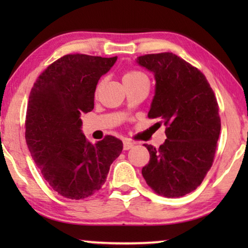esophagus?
I'll return each instance as SVG.
<instances>
[{"label":"esophagus","instance_id":"esophagus-1","mask_svg":"<svg viewBox=\"0 0 248 248\" xmlns=\"http://www.w3.org/2000/svg\"><path fill=\"white\" fill-rule=\"evenodd\" d=\"M133 147H134L133 142H131V141H124V142H123V148H124V150H130V149H132Z\"/></svg>","mask_w":248,"mask_h":248}]
</instances>
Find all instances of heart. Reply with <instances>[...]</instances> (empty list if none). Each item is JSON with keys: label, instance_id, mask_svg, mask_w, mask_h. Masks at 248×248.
Listing matches in <instances>:
<instances>
[{"label": "heart", "instance_id": "b5f03b06", "mask_svg": "<svg viewBox=\"0 0 248 248\" xmlns=\"http://www.w3.org/2000/svg\"><path fill=\"white\" fill-rule=\"evenodd\" d=\"M147 78L143 73L139 72V71H128L123 76V83L124 82H130V81H138V80H145ZM100 84H98L97 87V91L99 89Z\"/></svg>", "mask_w": 248, "mask_h": 248}]
</instances>
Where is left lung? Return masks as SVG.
I'll list each match as a JSON object with an SVG mask.
<instances>
[{
	"label": "left lung",
	"instance_id": "1",
	"mask_svg": "<svg viewBox=\"0 0 248 248\" xmlns=\"http://www.w3.org/2000/svg\"><path fill=\"white\" fill-rule=\"evenodd\" d=\"M152 72L155 96L148 116L166 126L165 143L144 144L150 161L142 168L147 184L159 195L181 198L204 179L215 158L221 122L215 93L201 71L172 53L139 56Z\"/></svg>",
	"mask_w": 248,
	"mask_h": 248
}]
</instances>
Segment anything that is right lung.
<instances>
[{"label": "right lung", "mask_w": 248, "mask_h": 248, "mask_svg": "<svg viewBox=\"0 0 248 248\" xmlns=\"http://www.w3.org/2000/svg\"><path fill=\"white\" fill-rule=\"evenodd\" d=\"M116 61L117 56L65 55L40 74L30 91L27 145L43 177L66 199H86L100 189L123 150L115 137L93 144L81 130V115L93 109L98 81Z\"/></svg>", "instance_id": "right-lung-1"}]
</instances>
